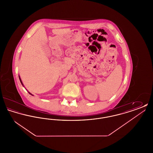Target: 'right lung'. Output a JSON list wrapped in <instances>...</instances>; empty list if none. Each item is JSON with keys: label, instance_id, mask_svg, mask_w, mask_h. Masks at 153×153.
Instances as JSON below:
<instances>
[{"label": "right lung", "instance_id": "add662e5", "mask_svg": "<svg viewBox=\"0 0 153 153\" xmlns=\"http://www.w3.org/2000/svg\"><path fill=\"white\" fill-rule=\"evenodd\" d=\"M19 80H20V81H21V84H22V85H23V84H22V81H21V78H20V77H19ZM29 94H30V95H32V94H30V92H29Z\"/></svg>", "mask_w": 153, "mask_h": 153}]
</instances>
